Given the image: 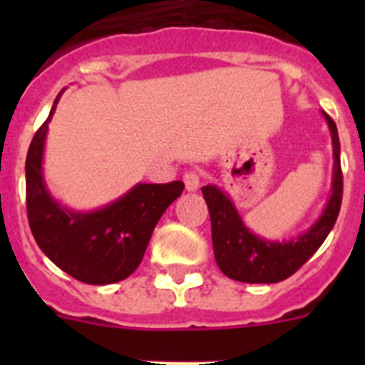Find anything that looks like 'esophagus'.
I'll use <instances>...</instances> for the list:
<instances>
[{
  "label": "esophagus",
  "mask_w": 365,
  "mask_h": 365,
  "mask_svg": "<svg viewBox=\"0 0 365 365\" xmlns=\"http://www.w3.org/2000/svg\"><path fill=\"white\" fill-rule=\"evenodd\" d=\"M182 180H185V186L188 192H195V190L199 188V173L197 172H186L185 177H182Z\"/></svg>",
  "instance_id": "1"
}]
</instances>
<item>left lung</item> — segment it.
Segmentation results:
<instances>
[{
    "instance_id": "1",
    "label": "left lung",
    "mask_w": 365,
    "mask_h": 365,
    "mask_svg": "<svg viewBox=\"0 0 365 365\" xmlns=\"http://www.w3.org/2000/svg\"><path fill=\"white\" fill-rule=\"evenodd\" d=\"M325 120L333 138V192L320 219L305 234L291 241H269L245 227L230 197L217 186H202L212 221V245L217 267L225 276L243 283H278L287 279L322 247L333 230L341 206L344 177L340 168V140L336 124L327 113Z\"/></svg>"
}]
</instances>
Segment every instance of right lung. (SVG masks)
<instances>
[{"instance_id": "add662e5", "label": "right lung", "mask_w": 365, "mask_h": 365, "mask_svg": "<svg viewBox=\"0 0 365 365\" xmlns=\"http://www.w3.org/2000/svg\"><path fill=\"white\" fill-rule=\"evenodd\" d=\"M62 93L32 138L25 160L31 232L41 252L74 279L89 285L122 282L143 261L155 225L182 193L185 182H140L120 199L95 212L63 208L47 192L41 173L47 128Z\"/></svg>"}]
</instances>
